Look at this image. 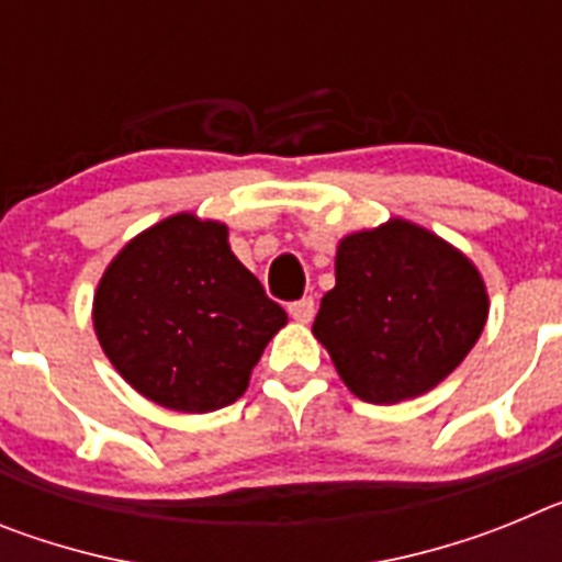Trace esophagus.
<instances>
[{"mask_svg":"<svg viewBox=\"0 0 562 562\" xmlns=\"http://www.w3.org/2000/svg\"><path fill=\"white\" fill-rule=\"evenodd\" d=\"M286 312H290V317L292 321H297V324H310L312 317H315V301H312V297L292 301V304L286 306Z\"/></svg>","mask_w":562,"mask_h":562,"instance_id":"1","label":"esophagus"}]
</instances>
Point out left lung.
<instances>
[{"mask_svg": "<svg viewBox=\"0 0 562 562\" xmlns=\"http://www.w3.org/2000/svg\"><path fill=\"white\" fill-rule=\"evenodd\" d=\"M335 290L312 331L355 396L394 405L436 389L470 355L490 312L481 272L405 220L337 245Z\"/></svg>", "mask_w": 562, "mask_h": 562, "instance_id": "1", "label": "left lung"}]
</instances>
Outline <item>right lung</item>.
<instances>
[{
    "instance_id": "obj_1",
    "label": "right lung",
    "mask_w": 562,
    "mask_h": 562,
    "mask_svg": "<svg viewBox=\"0 0 562 562\" xmlns=\"http://www.w3.org/2000/svg\"><path fill=\"white\" fill-rule=\"evenodd\" d=\"M92 324L117 374L182 414L220 411L286 324L227 245V227L177 213L134 236L103 272Z\"/></svg>"
}]
</instances>
